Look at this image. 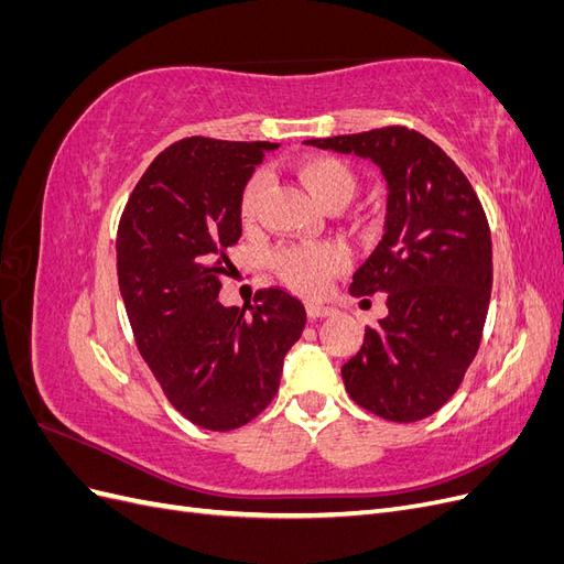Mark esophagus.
<instances>
[{
  "instance_id": "1",
  "label": "esophagus",
  "mask_w": 564,
  "mask_h": 564,
  "mask_svg": "<svg viewBox=\"0 0 564 564\" xmlns=\"http://www.w3.org/2000/svg\"><path fill=\"white\" fill-rule=\"evenodd\" d=\"M305 311H308V317H313V319L334 315V308H329V305H319V303H308L305 305Z\"/></svg>"
}]
</instances>
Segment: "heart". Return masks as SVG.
Wrapping results in <instances>:
<instances>
[{
  "instance_id": "heart-1",
  "label": "heart",
  "mask_w": 564,
  "mask_h": 564,
  "mask_svg": "<svg viewBox=\"0 0 564 564\" xmlns=\"http://www.w3.org/2000/svg\"><path fill=\"white\" fill-rule=\"evenodd\" d=\"M294 174L324 209H340L357 191V176L352 169L332 155H303L294 162ZM265 191V176L253 174L240 197V214L251 220L259 212ZM348 256L336 245L319 247H289L275 256V270L286 286L303 296H322L329 282L346 268Z\"/></svg>"
}]
</instances>
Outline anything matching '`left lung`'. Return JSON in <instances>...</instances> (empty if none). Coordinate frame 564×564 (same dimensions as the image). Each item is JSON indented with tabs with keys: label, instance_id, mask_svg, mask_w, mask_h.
Masks as SVG:
<instances>
[{
	"label": "left lung",
	"instance_id": "obj_1",
	"mask_svg": "<svg viewBox=\"0 0 564 564\" xmlns=\"http://www.w3.org/2000/svg\"><path fill=\"white\" fill-rule=\"evenodd\" d=\"M371 160L388 183L383 240L350 294H388V315L340 367L367 412L409 423L458 390L482 340L491 296V232L480 199L445 150L423 133L383 127L305 141Z\"/></svg>",
	"mask_w": 564,
	"mask_h": 564
}]
</instances>
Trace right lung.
<instances>
[{"instance_id": "add662e5", "label": "right lung", "mask_w": 564, "mask_h": 564, "mask_svg": "<svg viewBox=\"0 0 564 564\" xmlns=\"http://www.w3.org/2000/svg\"><path fill=\"white\" fill-rule=\"evenodd\" d=\"M268 141L193 135L152 160L117 228L119 292L143 360L178 412L207 431H235L275 398L305 308L261 289L245 308L218 301L226 249L242 235L240 197Z\"/></svg>"}]
</instances>
